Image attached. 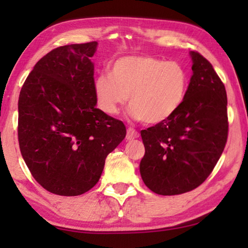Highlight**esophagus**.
Here are the masks:
<instances>
[{
  "instance_id": "esophagus-1",
  "label": "esophagus",
  "mask_w": 248,
  "mask_h": 248,
  "mask_svg": "<svg viewBox=\"0 0 248 248\" xmlns=\"http://www.w3.org/2000/svg\"><path fill=\"white\" fill-rule=\"evenodd\" d=\"M140 137V133L137 130H134V128L132 127H128L127 128V133H126V139L128 141L130 140H133V139H137Z\"/></svg>"
}]
</instances>
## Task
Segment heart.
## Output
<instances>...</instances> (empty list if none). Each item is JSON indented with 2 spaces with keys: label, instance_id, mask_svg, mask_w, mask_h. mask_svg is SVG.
<instances>
[{
  "label": "heart",
  "instance_id": "heart-1",
  "mask_svg": "<svg viewBox=\"0 0 248 248\" xmlns=\"http://www.w3.org/2000/svg\"><path fill=\"white\" fill-rule=\"evenodd\" d=\"M188 73L181 63L154 56H124L111 64L93 83L98 106L116 115L130 101V114L147 124L170 118L182 106L188 90Z\"/></svg>",
  "mask_w": 248,
  "mask_h": 248
}]
</instances>
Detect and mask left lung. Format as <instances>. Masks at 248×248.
Returning <instances> with one entry per match:
<instances>
[{
	"label": "left lung",
	"instance_id": "1",
	"mask_svg": "<svg viewBox=\"0 0 248 248\" xmlns=\"http://www.w3.org/2000/svg\"><path fill=\"white\" fill-rule=\"evenodd\" d=\"M191 56L193 76L182 106L167 121L141 131V177L160 195L183 194L201 185L228 138L225 84L205 57L198 52Z\"/></svg>",
	"mask_w": 248,
	"mask_h": 248
}]
</instances>
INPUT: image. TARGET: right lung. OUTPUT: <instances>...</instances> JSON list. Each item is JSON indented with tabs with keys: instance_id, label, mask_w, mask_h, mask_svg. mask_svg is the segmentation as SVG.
<instances>
[{
	"instance_id": "add662e5",
	"label": "right lung",
	"mask_w": 248,
	"mask_h": 248,
	"mask_svg": "<svg viewBox=\"0 0 248 248\" xmlns=\"http://www.w3.org/2000/svg\"><path fill=\"white\" fill-rule=\"evenodd\" d=\"M97 42L57 47L42 57L20 91L18 140L32 177L56 195H81L99 181L123 141V122L96 108Z\"/></svg>"
}]
</instances>
